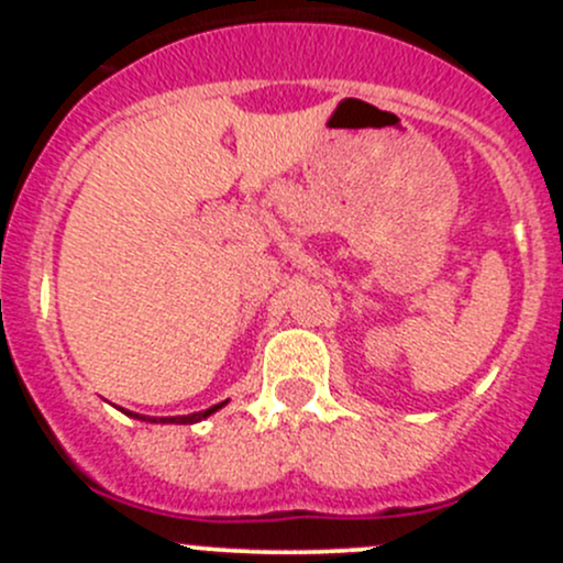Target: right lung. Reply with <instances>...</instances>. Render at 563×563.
I'll use <instances>...</instances> for the list:
<instances>
[{"mask_svg":"<svg viewBox=\"0 0 563 563\" xmlns=\"http://www.w3.org/2000/svg\"><path fill=\"white\" fill-rule=\"evenodd\" d=\"M225 402L229 400H223V402H218V406H212V408H207V411H196V413H187V417H161V422H172V424H192V422H201V419H207L209 413H214L218 411V408H223ZM135 419H146V417H139V413H135ZM150 422H157V417L155 419H150Z\"/></svg>","mask_w":563,"mask_h":563,"instance_id":"1","label":"right lung"}]
</instances>
